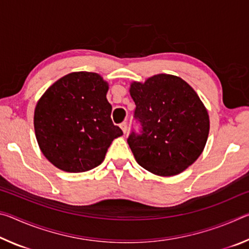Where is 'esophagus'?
<instances>
[{"mask_svg": "<svg viewBox=\"0 0 249 249\" xmlns=\"http://www.w3.org/2000/svg\"><path fill=\"white\" fill-rule=\"evenodd\" d=\"M120 127L122 128V130H123V133H124V134L127 133V130H128V126H127V123H126V122H123V123H122V124L120 125Z\"/></svg>", "mask_w": 249, "mask_h": 249, "instance_id": "obj_1", "label": "esophagus"}]
</instances>
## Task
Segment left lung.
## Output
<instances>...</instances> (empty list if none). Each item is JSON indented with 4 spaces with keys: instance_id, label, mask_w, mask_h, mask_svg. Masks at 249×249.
<instances>
[{
    "instance_id": "obj_1",
    "label": "left lung",
    "mask_w": 249,
    "mask_h": 249,
    "mask_svg": "<svg viewBox=\"0 0 249 249\" xmlns=\"http://www.w3.org/2000/svg\"><path fill=\"white\" fill-rule=\"evenodd\" d=\"M134 117L142 125L127 142L142 168L161 177L176 176L203 151L210 130L208 111L196 92L179 77L156 74L133 82Z\"/></svg>"
}]
</instances>
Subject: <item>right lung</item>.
<instances>
[{
  "label": "right lung",
  "instance_id": "obj_1",
  "mask_svg": "<svg viewBox=\"0 0 249 249\" xmlns=\"http://www.w3.org/2000/svg\"><path fill=\"white\" fill-rule=\"evenodd\" d=\"M108 84L94 72H72L46 90L34 113L41 153L54 167L84 172L102 163L113 140L123 135L111 120Z\"/></svg>",
  "mask_w": 249,
  "mask_h": 249
}]
</instances>
